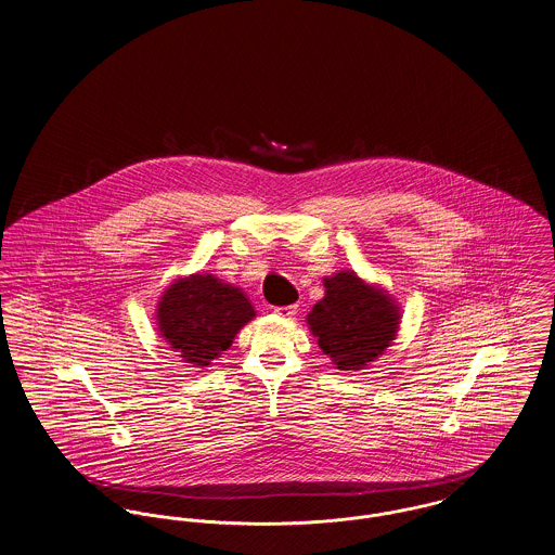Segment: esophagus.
<instances>
[{
  "mask_svg": "<svg viewBox=\"0 0 555 555\" xmlns=\"http://www.w3.org/2000/svg\"><path fill=\"white\" fill-rule=\"evenodd\" d=\"M275 313L282 318H291L296 313V305H286V307H275Z\"/></svg>",
  "mask_w": 555,
  "mask_h": 555,
  "instance_id": "34e87169",
  "label": "esophagus"
}]
</instances>
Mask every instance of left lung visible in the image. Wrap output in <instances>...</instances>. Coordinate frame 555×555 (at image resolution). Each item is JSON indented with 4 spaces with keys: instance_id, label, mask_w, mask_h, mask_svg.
Listing matches in <instances>:
<instances>
[{
    "instance_id": "left-lung-1",
    "label": "left lung",
    "mask_w": 555,
    "mask_h": 555,
    "mask_svg": "<svg viewBox=\"0 0 555 555\" xmlns=\"http://www.w3.org/2000/svg\"><path fill=\"white\" fill-rule=\"evenodd\" d=\"M324 286L326 296L313 305L307 324L336 369H362L393 340L400 309L391 296L366 286L353 271L326 278Z\"/></svg>"
}]
</instances>
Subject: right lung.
<instances>
[{
    "instance_id": "right-lung-1",
    "label": "right lung",
    "mask_w": 555,
    "mask_h": 555,
    "mask_svg": "<svg viewBox=\"0 0 555 555\" xmlns=\"http://www.w3.org/2000/svg\"><path fill=\"white\" fill-rule=\"evenodd\" d=\"M253 318L255 307L248 296L210 273L175 282L157 305L159 334L197 369L210 366Z\"/></svg>"
}]
</instances>
